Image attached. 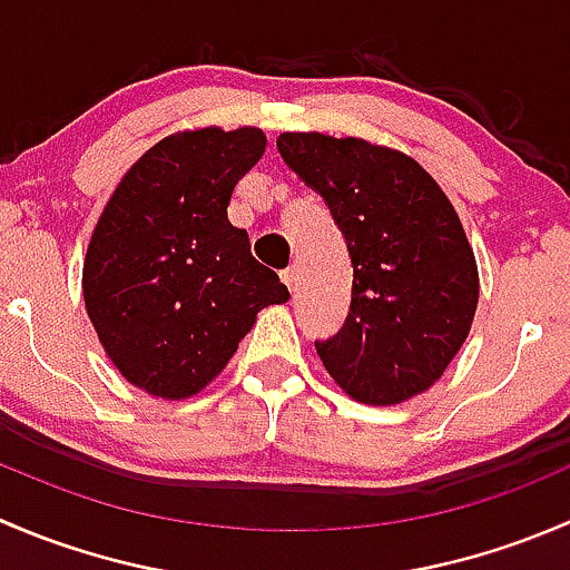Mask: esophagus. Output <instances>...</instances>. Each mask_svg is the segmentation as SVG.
<instances>
[{
	"label": "esophagus",
	"mask_w": 570,
	"mask_h": 570,
	"mask_svg": "<svg viewBox=\"0 0 570 570\" xmlns=\"http://www.w3.org/2000/svg\"><path fill=\"white\" fill-rule=\"evenodd\" d=\"M281 278H284V284L289 286L292 292L297 289V281H301V267H297V264H292V267H286L284 273H281Z\"/></svg>",
	"instance_id": "34e87169"
}]
</instances>
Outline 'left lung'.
<instances>
[{
	"label": "left lung",
	"mask_w": 570,
	"mask_h": 570,
	"mask_svg": "<svg viewBox=\"0 0 570 570\" xmlns=\"http://www.w3.org/2000/svg\"><path fill=\"white\" fill-rule=\"evenodd\" d=\"M278 154L325 200L353 264L342 331L317 344L333 381L370 405L433 386L469 336L480 278L433 176L358 137L286 131Z\"/></svg>",
	"instance_id": "left-lung-1"
}]
</instances>
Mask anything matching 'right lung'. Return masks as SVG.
<instances>
[{
    "label": "right lung",
    "instance_id": "right-lung-1",
    "mask_svg": "<svg viewBox=\"0 0 570 570\" xmlns=\"http://www.w3.org/2000/svg\"><path fill=\"white\" fill-rule=\"evenodd\" d=\"M262 129L209 126L159 140L120 178L85 258L88 317L120 375L184 400L220 375L256 314L289 289L228 223L262 159Z\"/></svg>",
    "mask_w": 570,
    "mask_h": 570
}]
</instances>
